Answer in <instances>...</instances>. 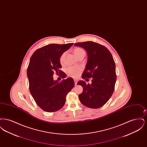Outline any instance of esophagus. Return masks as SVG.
Wrapping results in <instances>:
<instances>
[{
    "label": "esophagus",
    "mask_w": 147,
    "mask_h": 147,
    "mask_svg": "<svg viewBox=\"0 0 147 147\" xmlns=\"http://www.w3.org/2000/svg\"><path fill=\"white\" fill-rule=\"evenodd\" d=\"M74 83H75L76 85H77V83H78V80H77V79H74Z\"/></svg>",
    "instance_id": "1"
}]
</instances>
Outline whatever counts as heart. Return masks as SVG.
<instances>
[{
	"instance_id": "heart-1",
	"label": "heart",
	"mask_w": 147,
	"mask_h": 147,
	"mask_svg": "<svg viewBox=\"0 0 147 147\" xmlns=\"http://www.w3.org/2000/svg\"><path fill=\"white\" fill-rule=\"evenodd\" d=\"M73 53L77 58H80L82 56H85V52L84 50L80 48L77 47L73 49ZM66 56V52H63L59 57V62L61 64H63L64 62L65 57ZM82 69L79 67H70L67 69V73L68 76L74 78H77L79 74L82 71Z\"/></svg>"
}]
</instances>
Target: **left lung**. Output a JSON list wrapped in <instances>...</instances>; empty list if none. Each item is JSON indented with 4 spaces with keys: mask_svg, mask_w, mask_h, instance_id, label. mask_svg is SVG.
Masks as SVG:
<instances>
[{
    "mask_svg": "<svg viewBox=\"0 0 147 147\" xmlns=\"http://www.w3.org/2000/svg\"><path fill=\"white\" fill-rule=\"evenodd\" d=\"M74 46L84 48L88 54L82 78L86 80L92 78L91 84H86L83 80L78 82L83 88L79 95V100L88 107L100 108L107 102L115 89L116 74L113 57L109 49L96 42H78Z\"/></svg>",
    "mask_w": 147,
    "mask_h": 147,
    "instance_id": "left-lung-1",
    "label": "left lung"
}]
</instances>
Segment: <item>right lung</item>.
<instances>
[{"label":"right lung","mask_w":147,"mask_h":147,"mask_svg":"<svg viewBox=\"0 0 147 147\" xmlns=\"http://www.w3.org/2000/svg\"><path fill=\"white\" fill-rule=\"evenodd\" d=\"M73 44H49L37 49L30 58L27 70L30 91L37 105L46 112L61 109L67 94L74 86L72 78L58 82L53 77L55 73L62 78L66 77L60 70L59 57Z\"/></svg>","instance_id":"add662e5"}]
</instances>
